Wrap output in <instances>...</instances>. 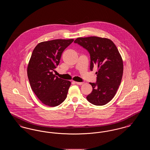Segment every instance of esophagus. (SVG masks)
Wrapping results in <instances>:
<instances>
[{"label": "esophagus", "instance_id": "1", "mask_svg": "<svg viewBox=\"0 0 150 150\" xmlns=\"http://www.w3.org/2000/svg\"><path fill=\"white\" fill-rule=\"evenodd\" d=\"M75 83L77 84L78 85H82L84 83H83V82H77V81H76Z\"/></svg>", "mask_w": 150, "mask_h": 150}]
</instances>
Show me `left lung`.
Here are the masks:
<instances>
[{
  "label": "left lung",
  "mask_w": 150,
  "mask_h": 150,
  "mask_svg": "<svg viewBox=\"0 0 150 150\" xmlns=\"http://www.w3.org/2000/svg\"><path fill=\"white\" fill-rule=\"evenodd\" d=\"M74 43L82 46L90 54V70L96 66L97 82L89 83L93 91L86 99L96 106L107 104L114 97L120 85L123 74V62L114 42L97 36L78 38Z\"/></svg>",
  "instance_id": "8db88e82"
}]
</instances>
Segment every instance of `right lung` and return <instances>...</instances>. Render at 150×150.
Segmentation results:
<instances>
[{
    "label": "right lung",
    "instance_id": "right-lung-1",
    "mask_svg": "<svg viewBox=\"0 0 150 150\" xmlns=\"http://www.w3.org/2000/svg\"><path fill=\"white\" fill-rule=\"evenodd\" d=\"M74 41L55 39L39 43L32 53L28 66V76L32 90L43 104L55 107L66 98L71 82L53 74L64 50Z\"/></svg>",
    "mask_w": 150,
    "mask_h": 150
}]
</instances>
